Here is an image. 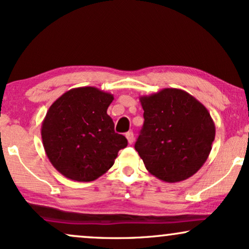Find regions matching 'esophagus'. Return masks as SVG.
<instances>
[{
    "mask_svg": "<svg viewBox=\"0 0 249 249\" xmlns=\"http://www.w3.org/2000/svg\"><path fill=\"white\" fill-rule=\"evenodd\" d=\"M125 136H126V139H127V142H128V144H132V142H134V134H133V132H127L126 134H125Z\"/></svg>",
    "mask_w": 249,
    "mask_h": 249,
    "instance_id": "obj_1",
    "label": "esophagus"
}]
</instances>
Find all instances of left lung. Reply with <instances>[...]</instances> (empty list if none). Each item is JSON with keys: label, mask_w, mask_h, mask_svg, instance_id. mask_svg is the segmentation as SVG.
<instances>
[{"label": "left lung", "mask_w": 249, "mask_h": 249, "mask_svg": "<svg viewBox=\"0 0 249 249\" xmlns=\"http://www.w3.org/2000/svg\"><path fill=\"white\" fill-rule=\"evenodd\" d=\"M144 125L134 148L156 178L178 182L207 160L215 138L210 112L184 90L166 88L141 96Z\"/></svg>", "instance_id": "8db88e82"}]
</instances>
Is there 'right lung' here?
<instances>
[{
  "mask_svg": "<svg viewBox=\"0 0 249 249\" xmlns=\"http://www.w3.org/2000/svg\"><path fill=\"white\" fill-rule=\"evenodd\" d=\"M113 95L95 87L75 88L51 104L42 123L44 151L53 166L65 178L93 181L107 173L126 147L115 132L107 107Z\"/></svg>",
  "mask_w": 249,
  "mask_h": 249,
  "instance_id": "right-lung-1",
  "label": "right lung"
}]
</instances>
